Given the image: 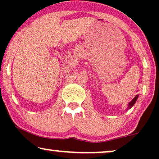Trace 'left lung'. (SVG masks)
Masks as SVG:
<instances>
[{"mask_svg":"<svg viewBox=\"0 0 159 159\" xmlns=\"http://www.w3.org/2000/svg\"><path fill=\"white\" fill-rule=\"evenodd\" d=\"M138 95H136V96L134 97V98L132 100V101L130 102V103H129V106H128V108H132V106H134V104L135 103V102H136V101H137V99H138Z\"/></svg>","mask_w":159,"mask_h":159,"instance_id":"8db88e82","label":"left lung"}]
</instances>
